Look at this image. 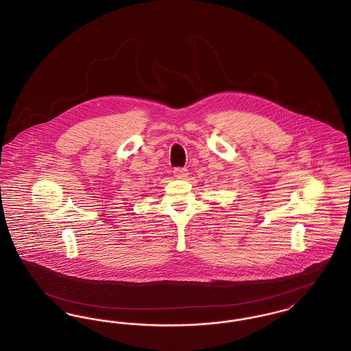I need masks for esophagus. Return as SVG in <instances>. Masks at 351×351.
<instances>
[{
    "label": "esophagus",
    "mask_w": 351,
    "mask_h": 351,
    "mask_svg": "<svg viewBox=\"0 0 351 351\" xmlns=\"http://www.w3.org/2000/svg\"><path fill=\"white\" fill-rule=\"evenodd\" d=\"M186 175H188V169H186V168L179 167L173 169V176H175L176 179H185Z\"/></svg>",
    "instance_id": "1"
}]
</instances>
